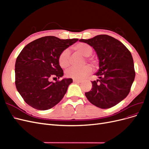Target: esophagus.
<instances>
[{
  "mask_svg": "<svg viewBox=\"0 0 149 149\" xmlns=\"http://www.w3.org/2000/svg\"><path fill=\"white\" fill-rule=\"evenodd\" d=\"M73 82L76 83H79L81 82V81L77 79H73Z\"/></svg>",
  "mask_w": 149,
  "mask_h": 149,
  "instance_id": "obj_1",
  "label": "esophagus"
}]
</instances>
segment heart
<instances>
[{
    "instance_id": "1",
    "label": "heart",
    "mask_w": 149,
    "mask_h": 149,
    "mask_svg": "<svg viewBox=\"0 0 149 149\" xmlns=\"http://www.w3.org/2000/svg\"><path fill=\"white\" fill-rule=\"evenodd\" d=\"M74 50L79 53L81 55L85 57H88L93 53V48L89 45L84 43H78L74 47ZM94 65L96 63L92 59L88 60ZM58 62L63 68H66L70 65V52L68 49L63 51L58 57ZM92 71L91 68L89 65H84L81 68L72 67L66 72L67 76L74 79H81L84 76L89 74Z\"/></svg>"
}]
</instances>
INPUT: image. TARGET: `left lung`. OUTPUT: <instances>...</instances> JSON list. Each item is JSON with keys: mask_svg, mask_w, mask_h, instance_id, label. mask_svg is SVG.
Segmentation results:
<instances>
[{"mask_svg": "<svg viewBox=\"0 0 149 149\" xmlns=\"http://www.w3.org/2000/svg\"><path fill=\"white\" fill-rule=\"evenodd\" d=\"M92 47L99 58L96 81L92 89L85 93L88 101L101 109L118 104L129 94L136 76L131 53L118 40L99 35L88 40L80 39Z\"/></svg>", "mask_w": 149, "mask_h": 149, "instance_id": "8db88e82", "label": "left lung"}]
</instances>
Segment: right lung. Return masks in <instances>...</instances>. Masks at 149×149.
Instances as JSON below:
<instances>
[{"mask_svg":"<svg viewBox=\"0 0 149 149\" xmlns=\"http://www.w3.org/2000/svg\"><path fill=\"white\" fill-rule=\"evenodd\" d=\"M78 40L47 36L30 42L18 56L15 65V86L26 104L36 109H51L66 94L71 78H60L63 71L58 62L60 53Z\"/></svg>","mask_w":149,"mask_h":149,"instance_id":"add662e5","label":"right lung"}]
</instances>
